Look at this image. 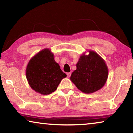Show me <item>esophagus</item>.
Listing matches in <instances>:
<instances>
[{
    "label": "esophagus",
    "mask_w": 133,
    "mask_h": 133,
    "mask_svg": "<svg viewBox=\"0 0 133 133\" xmlns=\"http://www.w3.org/2000/svg\"><path fill=\"white\" fill-rule=\"evenodd\" d=\"M70 76H71V73H67V77H68V78L70 77Z\"/></svg>",
    "instance_id": "34e87169"
}]
</instances>
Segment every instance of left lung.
I'll list each match as a JSON object with an SVG mask.
<instances>
[{"label": "left lung", "instance_id": "obj_1", "mask_svg": "<svg viewBox=\"0 0 133 133\" xmlns=\"http://www.w3.org/2000/svg\"><path fill=\"white\" fill-rule=\"evenodd\" d=\"M80 56L77 69L71 73L70 80L77 88L85 94L99 90L104 86L109 76L105 60L96 51L90 50Z\"/></svg>", "mask_w": 133, "mask_h": 133}]
</instances>
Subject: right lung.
<instances>
[{
    "label": "right lung",
    "instance_id": "1",
    "mask_svg": "<svg viewBox=\"0 0 133 133\" xmlns=\"http://www.w3.org/2000/svg\"><path fill=\"white\" fill-rule=\"evenodd\" d=\"M26 76L29 85L37 93L48 95L57 89L67 75L55 60L50 49L46 48L31 57L27 65Z\"/></svg>",
    "mask_w": 133,
    "mask_h": 133
}]
</instances>
